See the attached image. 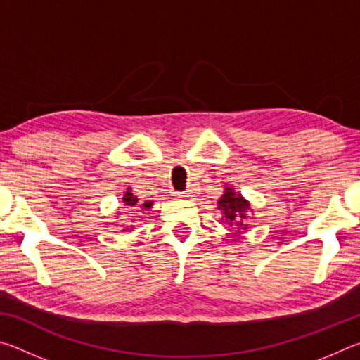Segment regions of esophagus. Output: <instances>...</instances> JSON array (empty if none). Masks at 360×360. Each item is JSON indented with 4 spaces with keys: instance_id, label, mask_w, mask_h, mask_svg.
I'll return each mask as SVG.
<instances>
[{
    "instance_id": "obj_1",
    "label": "esophagus",
    "mask_w": 360,
    "mask_h": 360,
    "mask_svg": "<svg viewBox=\"0 0 360 360\" xmlns=\"http://www.w3.org/2000/svg\"><path fill=\"white\" fill-rule=\"evenodd\" d=\"M192 191H186V192H178L176 193V197H179V198H186V197H192Z\"/></svg>"
}]
</instances>
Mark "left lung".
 I'll return each instance as SVG.
<instances>
[{"instance_id": "left-lung-1", "label": "left lung", "mask_w": 360, "mask_h": 360, "mask_svg": "<svg viewBox=\"0 0 360 360\" xmlns=\"http://www.w3.org/2000/svg\"><path fill=\"white\" fill-rule=\"evenodd\" d=\"M217 210L222 211V221L229 225H236L238 230H246L248 225L245 219L248 217V211L251 210L248 200L241 197V193L235 192L233 188L225 187V192L217 202Z\"/></svg>"}]
</instances>
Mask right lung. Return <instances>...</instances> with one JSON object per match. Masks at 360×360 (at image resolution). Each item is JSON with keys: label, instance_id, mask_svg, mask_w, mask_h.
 <instances>
[{"label": "right lung", "instance_id": "obj_1", "mask_svg": "<svg viewBox=\"0 0 360 360\" xmlns=\"http://www.w3.org/2000/svg\"><path fill=\"white\" fill-rule=\"evenodd\" d=\"M122 202H124V205L127 206V208H135V206H141L143 210L152 208V202H144V203L139 205L136 195L131 193V188L130 187L127 188V192L124 193V198H122Z\"/></svg>", "mask_w": 360, "mask_h": 360}]
</instances>
